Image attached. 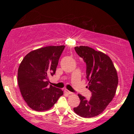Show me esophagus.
<instances>
[{
    "instance_id": "34e87169",
    "label": "esophagus",
    "mask_w": 134,
    "mask_h": 134,
    "mask_svg": "<svg viewBox=\"0 0 134 134\" xmlns=\"http://www.w3.org/2000/svg\"><path fill=\"white\" fill-rule=\"evenodd\" d=\"M65 92H66L67 93V94H72V92H71V91H69V90H65Z\"/></svg>"
}]
</instances>
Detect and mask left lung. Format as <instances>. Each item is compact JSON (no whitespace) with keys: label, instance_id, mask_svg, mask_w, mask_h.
I'll list each match as a JSON object with an SVG mask.
<instances>
[{"label":"left lung","instance_id":"8db88e82","mask_svg":"<svg viewBox=\"0 0 134 134\" xmlns=\"http://www.w3.org/2000/svg\"><path fill=\"white\" fill-rule=\"evenodd\" d=\"M75 51L86 63V78L92 94L90 98L78 94L80 102L74 111L80 117L91 118L106 108L115 94L118 76L111 59L108 55L87 46L76 47Z\"/></svg>","mask_w":134,"mask_h":134}]
</instances>
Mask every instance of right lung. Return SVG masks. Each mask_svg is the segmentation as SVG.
I'll list each match as a JSON object with an SVG mask.
<instances>
[{
	"label": "right lung",
	"instance_id": "obj_1",
	"mask_svg": "<svg viewBox=\"0 0 134 134\" xmlns=\"http://www.w3.org/2000/svg\"><path fill=\"white\" fill-rule=\"evenodd\" d=\"M64 48V45L48 46L31 51L19 67V87L25 101L34 110H48L63 95L61 89L48 85V76L56 72Z\"/></svg>",
	"mask_w": 134,
	"mask_h": 134
}]
</instances>
